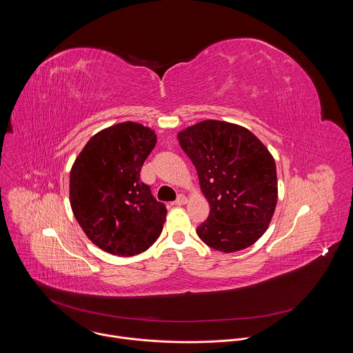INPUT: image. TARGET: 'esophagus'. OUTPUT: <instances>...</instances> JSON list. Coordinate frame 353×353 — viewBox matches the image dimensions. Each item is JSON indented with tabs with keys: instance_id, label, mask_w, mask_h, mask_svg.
Here are the masks:
<instances>
[{
	"instance_id": "esophagus-1",
	"label": "esophagus",
	"mask_w": 353,
	"mask_h": 353,
	"mask_svg": "<svg viewBox=\"0 0 353 353\" xmlns=\"http://www.w3.org/2000/svg\"><path fill=\"white\" fill-rule=\"evenodd\" d=\"M184 204H187V196L185 195H179L177 199L173 203V205H177V207L184 205Z\"/></svg>"
}]
</instances>
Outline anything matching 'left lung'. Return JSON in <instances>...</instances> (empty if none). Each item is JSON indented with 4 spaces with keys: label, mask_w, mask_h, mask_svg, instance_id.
I'll list each match as a JSON object with an SVG mask.
<instances>
[{
    "label": "left lung",
    "mask_w": 353,
    "mask_h": 353,
    "mask_svg": "<svg viewBox=\"0 0 353 353\" xmlns=\"http://www.w3.org/2000/svg\"><path fill=\"white\" fill-rule=\"evenodd\" d=\"M194 163L211 211L196 234L222 253L254 244L268 229L278 199L275 161L250 130L219 120L196 123L177 134Z\"/></svg>",
    "instance_id": "left-lung-1"
}]
</instances>
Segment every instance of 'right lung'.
<instances>
[{
    "label": "right lung",
    "mask_w": 353,
    "mask_h": 353,
    "mask_svg": "<svg viewBox=\"0 0 353 353\" xmlns=\"http://www.w3.org/2000/svg\"><path fill=\"white\" fill-rule=\"evenodd\" d=\"M157 145L154 130L124 121L94 134L70 174V203L88 239L110 254L131 257L152 245L166 207L139 179Z\"/></svg>",
    "instance_id": "add662e5"
}]
</instances>
